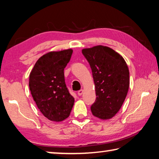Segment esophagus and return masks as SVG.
Instances as JSON below:
<instances>
[{
    "label": "esophagus",
    "instance_id": "esophagus-1",
    "mask_svg": "<svg viewBox=\"0 0 159 159\" xmlns=\"http://www.w3.org/2000/svg\"><path fill=\"white\" fill-rule=\"evenodd\" d=\"M77 93H78V95H79V96L82 95L83 93V90H79V91H78Z\"/></svg>",
    "mask_w": 159,
    "mask_h": 159
}]
</instances>
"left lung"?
Masks as SVG:
<instances>
[{"label":"left lung","instance_id":"obj_1","mask_svg":"<svg viewBox=\"0 0 159 159\" xmlns=\"http://www.w3.org/2000/svg\"><path fill=\"white\" fill-rule=\"evenodd\" d=\"M92 70L96 100L90 107L93 116L111 118L119 111L128 94L130 74L125 61L111 48L98 45L82 50Z\"/></svg>","mask_w":159,"mask_h":159}]
</instances>
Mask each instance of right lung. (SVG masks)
I'll use <instances>...</instances> for the list:
<instances>
[{
	"label": "right lung",
	"mask_w": 159,
	"mask_h": 159,
	"mask_svg": "<svg viewBox=\"0 0 159 159\" xmlns=\"http://www.w3.org/2000/svg\"><path fill=\"white\" fill-rule=\"evenodd\" d=\"M73 50L50 52L40 57L29 75V89L38 108L48 119L62 121L68 118L74 98L69 93L64 70Z\"/></svg>",
	"instance_id": "right-lung-1"
}]
</instances>
